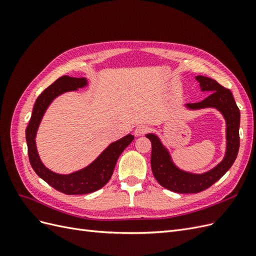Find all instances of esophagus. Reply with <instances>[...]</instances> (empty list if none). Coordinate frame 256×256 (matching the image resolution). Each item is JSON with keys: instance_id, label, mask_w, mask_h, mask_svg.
Masks as SVG:
<instances>
[{"instance_id": "obj_1", "label": "esophagus", "mask_w": 256, "mask_h": 256, "mask_svg": "<svg viewBox=\"0 0 256 256\" xmlns=\"http://www.w3.org/2000/svg\"><path fill=\"white\" fill-rule=\"evenodd\" d=\"M147 130H148V128H147V126L145 125H138L134 129V136H143L147 132Z\"/></svg>"}]
</instances>
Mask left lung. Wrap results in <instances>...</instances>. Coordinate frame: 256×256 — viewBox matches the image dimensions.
Segmentation results:
<instances>
[{
  "mask_svg": "<svg viewBox=\"0 0 256 256\" xmlns=\"http://www.w3.org/2000/svg\"><path fill=\"white\" fill-rule=\"evenodd\" d=\"M202 92H207L208 96L196 104H184L189 111L202 109H216L226 120V154L221 162L209 171L196 174L187 172L178 168L171 152L156 134H147L152 142V171L156 180L168 190L177 193H198L210 187L226 174L238 154L239 150V125L240 112L232 92L212 78L196 76Z\"/></svg>",
  "mask_w": 256,
  "mask_h": 256,
  "instance_id": "obj_1",
  "label": "left lung"
}]
</instances>
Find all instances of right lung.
Instances as JSON below:
<instances>
[{
    "label": "right lung",
    "mask_w": 256,
    "mask_h": 256,
    "mask_svg": "<svg viewBox=\"0 0 256 256\" xmlns=\"http://www.w3.org/2000/svg\"><path fill=\"white\" fill-rule=\"evenodd\" d=\"M88 85V81L86 78H74L69 76H60L36 99L32 116L26 130L28 159L35 173L54 189L69 196L88 194L102 188L110 180L120 154L134 138L132 134H129L120 140L112 142L88 166L69 174L56 173L42 164L37 150L35 138L46 111L53 100L60 95L67 92L78 90Z\"/></svg>",
    "instance_id": "obj_1"
}]
</instances>
